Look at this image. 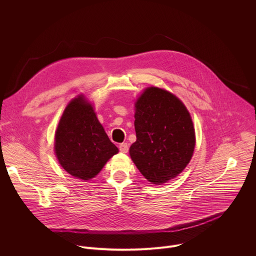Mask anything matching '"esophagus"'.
Listing matches in <instances>:
<instances>
[{
	"instance_id": "1",
	"label": "esophagus",
	"mask_w": 256,
	"mask_h": 256,
	"mask_svg": "<svg viewBox=\"0 0 256 256\" xmlns=\"http://www.w3.org/2000/svg\"><path fill=\"white\" fill-rule=\"evenodd\" d=\"M118 148H120V151L122 153H128V144L122 142V144H120Z\"/></svg>"
}]
</instances>
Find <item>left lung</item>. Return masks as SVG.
Wrapping results in <instances>:
<instances>
[{"label":"left lung","mask_w":256,"mask_h":256,"mask_svg":"<svg viewBox=\"0 0 256 256\" xmlns=\"http://www.w3.org/2000/svg\"><path fill=\"white\" fill-rule=\"evenodd\" d=\"M134 130L130 155L152 184H165L190 163L196 146L194 124L175 95L157 87L146 89L136 103Z\"/></svg>","instance_id":"1"}]
</instances>
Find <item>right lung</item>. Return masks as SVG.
I'll list each match as a JSON object with an SVG mask.
<instances>
[{"label":"right lung","instance_id":"right-lung-1","mask_svg":"<svg viewBox=\"0 0 256 256\" xmlns=\"http://www.w3.org/2000/svg\"><path fill=\"white\" fill-rule=\"evenodd\" d=\"M54 140L56 155L62 167L82 180L97 175L118 152L97 120L92 105L83 96L66 107Z\"/></svg>","mask_w":256,"mask_h":256}]
</instances>
